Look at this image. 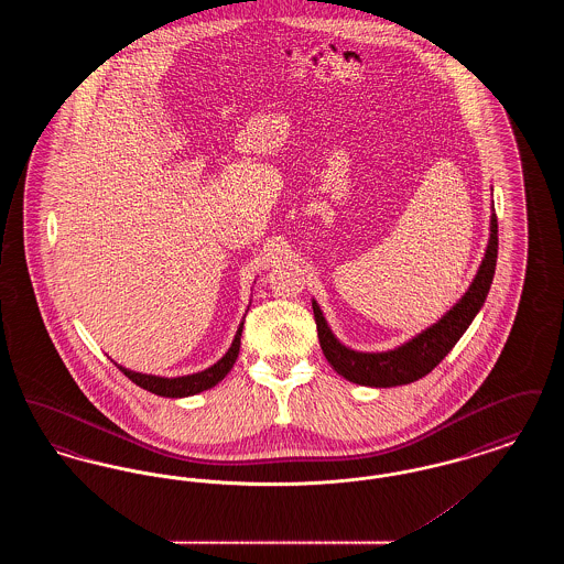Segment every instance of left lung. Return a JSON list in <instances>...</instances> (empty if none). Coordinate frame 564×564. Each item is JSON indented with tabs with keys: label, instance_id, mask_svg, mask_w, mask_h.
<instances>
[{
	"label": "left lung",
	"instance_id": "1",
	"mask_svg": "<svg viewBox=\"0 0 564 564\" xmlns=\"http://www.w3.org/2000/svg\"><path fill=\"white\" fill-rule=\"evenodd\" d=\"M497 247H499L497 215L490 214V237L484 251L482 264L476 272L469 290L458 297V302L446 315H442V319H437L427 329L412 336L408 343H403L395 349L364 352V350L345 347L329 329L317 300H313L319 345L329 366L355 384L382 387V389L408 384L430 375L431 370L455 347L458 338L474 322V317L480 313L495 276Z\"/></svg>",
	"mask_w": 564,
	"mask_h": 564
}]
</instances>
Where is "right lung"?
I'll use <instances>...</instances> for the list:
<instances>
[{"instance_id":"right-lung-1","label":"right lung","mask_w":564,"mask_h":564,"mask_svg":"<svg viewBox=\"0 0 564 564\" xmlns=\"http://www.w3.org/2000/svg\"><path fill=\"white\" fill-rule=\"evenodd\" d=\"M241 334H242V322L239 323V329L235 334V340L230 345V349L226 350V355L214 364L212 368L203 370V372H194V375L186 376H173V378H166V376L156 375H143V372H133L129 368H122L120 364H116L120 368V372L124 376H129L133 380L137 387L154 393V395H161V398H189V395H196L200 391H207L215 387L219 380H224V376L228 375L239 357V349H241Z\"/></svg>"}]
</instances>
